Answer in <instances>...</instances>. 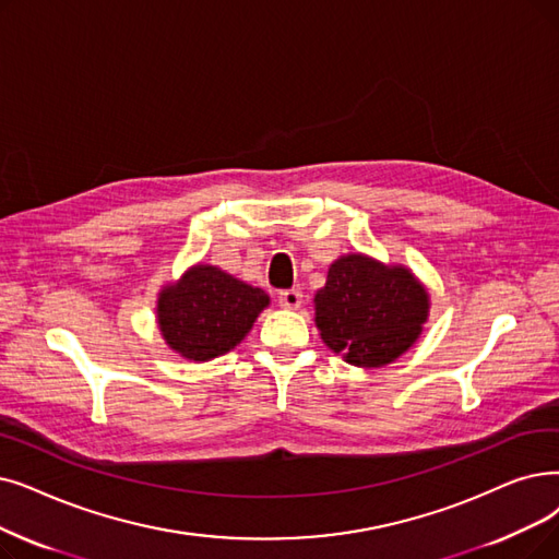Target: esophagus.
Wrapping results in <instances>:
<instances>
[{
    "mask_svg": "<svg viewBox=\"0 0 559 559\" xmlns=\"http://www.w3.org/2000/svg\"><path fill=\"white\" fill-rule=\"evenodd\" d=\"M301 301H304V295H301V289H283V293H278V304L283 306V308H289V310H297L299 306H301Z\"/></svg>",
    "mask_w": 559,
    "mask_h": 559,
    "instance_id": "obj_1",
    "label": "esophagus"
}]
</instances>
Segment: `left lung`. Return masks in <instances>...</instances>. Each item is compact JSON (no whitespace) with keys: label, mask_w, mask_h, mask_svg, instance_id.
<instances>
[{"label":"left lung","mask_w":559,"mask_h":559,"mask_svg":"<svg viewBox=\"0 0 559 559\" xmlns=\"http://www.w3.org/2000/svg\"><path fill=\"white\" fill-rule=\"evenodd\" d=\"M427 308L425 287L404 266L345 255L314 295V322L324 343L352 366L379 368L416 343Z\"/></svg>","instance_id":"1"}]
</instances>
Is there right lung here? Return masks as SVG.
<instances>
[{"instance_id": "obj_1", "label": "right lung", "mask_w": 559, "mask_h": 559, "mask_svg": "<svg viewBox=\"0 0 559 559\" xmlns=\"http://www.w3.org/2000/svg\"><path fill=\"white\" fill-rule=\"evenodd\" d=\"M266 304L264 289L233 278L219 266L197 264L159 295V331L168 347L185 358L210 360L239 345Z\"/></svg>"}]
</instances>
